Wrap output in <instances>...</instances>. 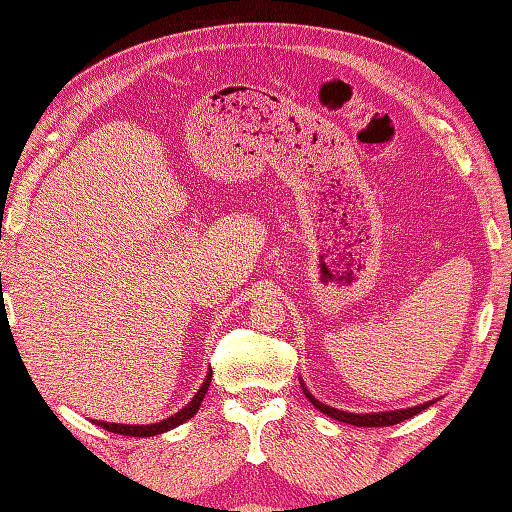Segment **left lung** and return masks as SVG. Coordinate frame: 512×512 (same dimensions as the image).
I'll return each mask as SVG.
<instances>
[{
	"instance_id": "8db88e82",
	"label": "left lung",
	"mask_w": 512,
	"mask_h": 512,
	"mask_svg": "<svg viewBox=\"0 0 512 512\" xmlns=\"http://www.w3.org/2000/svg\"><path fill=\"white\" fill-rule=\"evenodd\" d=\"M301 380V378H299ZM301 389L303 394H306V398L312 402L314 407H317L319 411H323L325 416H330L334 420L339 422H347V424H354V427H389V424H398L402 420H409L416 416V413L424 411L429 405H433L436 400H427L422 402V405H416V407H407V409H394V411H372V413H350V411H341L336 407H330V405H323L321 400L314 398L310 394V389L306 387V383L301 380Z\"/></svg>"
}]
</instances>
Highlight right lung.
<instances>
[{"instance_id": "right-lung-1", "label": "right lung", "mask_w": 512, "mask_h": 512, "mask_svg": "<svg viewBox=\"0 0 512 512\" xmlns=\"http://www.w3.org/2000/svg\"><path fill=\"white\" fill-rule=\"evenodd\" d=\"M211 367L209 372L204 376V383L200 385V389L195 391V396L184 405L178 413H173V416L160 420V422H151V424H118V422H101V420H94V424H99V427L112 431V433H121V436H134V438H151V436H160V433H167L171 429L180 427L182 422L191 420L195 413H198L202 400L206 396V391H209L211 385Z\"/></svg>"}]
</instances>
